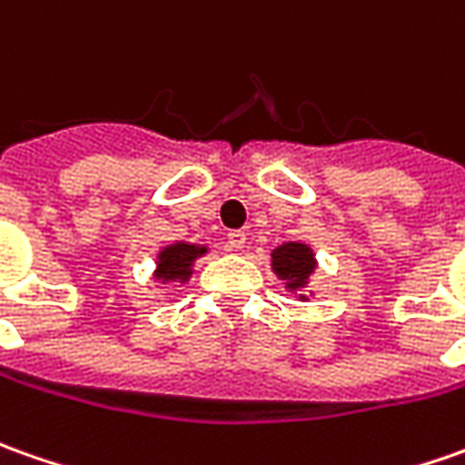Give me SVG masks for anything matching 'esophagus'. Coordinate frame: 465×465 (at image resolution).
I'll use <instances>...</instances> for the list:
<instances>
[{
  "instance_id": "1",
  "label": "esophagus",
  "mask_w": 465,
  "mask_h": 465,
  "mask_svg": "<svg viewBox=\"0 0 465 465\" xmlns=\"http://www.w3.org/2000/svg\"><path fill=\"white\" fill-rule=\"evenodd\" d=\"M226 239H229V246H232V249H236V252H239V249H244V244H246L244 232H229V236H226Z\"/></svg>"
}]
</instances>
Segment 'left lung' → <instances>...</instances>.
Wrapping results in <instances>:
<instances>
[{
	"mask_svg": "<svg viewBox=\"0 0 465 465\" xmlns=\"http://www.w3.org/2000/svg\"><path fill=\"white\" fill-rule=\"evenodd\" d=\"M272 270L280 280H285L287 290L300 292L302 287H308L312 270H315V257L308 244H298V242H287V244L277 246L272 252ZM300 300H308L300 295Z\"/></svg>",
	"mask_w": 465,
	"mask_h": 465,
	"instance_id": "left-lung-1",
	"label": "left lung"
}]
</instances>
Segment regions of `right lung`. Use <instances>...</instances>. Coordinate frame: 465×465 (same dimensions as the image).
<instances>
[{
    "mask_svg": "<svg viewBox=\"0 0 465 465\" xmlns=\"http://www.w3.org/2000/svg\"><path fill=\"white\" fill-rule=\"evenodd\" d=\"M206 254V246L188 244V242H175L165 246L157 254V270L154 277L160 282H185L193 272V262Z\"/></svg>",
    "mask_w": 465,
    "mask_h": 465,
    "instance_id": "right-lung-1",
    "label": "right lung"
}]
</instances>
